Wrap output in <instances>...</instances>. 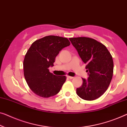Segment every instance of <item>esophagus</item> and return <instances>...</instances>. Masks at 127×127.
<instances>
[{
  "mask_svg": "<svg viewBox=\"0 0 127 127\" xmlns=\"http://www.w3.org/2000/svg\"><path fill=\"white\" fill-rule=\"evenodd\" d=\"M67 77H68V78L70 79H72L73 78V77H72V76H67Z\"/></svg>",
  "mask_w": 127,
  "mask_h": 127,
  "instance_id": "1",
  "label": "esophagus"
}]
</instances>
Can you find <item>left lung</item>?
<instances>
[{
    "mask_svg": "<svg viewBox=\"0 0 127 127\" xmlns=\"http://www.w3.org/2000/svg\"><path fill=\"white\" fill-rule=\"evenodd\" d=\"M83 62L86 64L88 77L83 79V84L76 89L79 97L94 100L107 91L112 80L113 62L112 55L104 45L86 37L69 38Z\"/></svg>",
    "mask_w": 127,
    "mask_h": 127,
    "instance_id": "obj_1",
    "label": "left lung"
}]
</instances>
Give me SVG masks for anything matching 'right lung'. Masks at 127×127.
Returning a JSON list of instances; mask_svg holds the SVG:
<instances>
[{
	"label": "right lung",
	"mask_w": 127,
	"mask_h": 127,
	"mask_svg": "<svg viewBox=\"0 0 127 127\" xmlns=\"http://www.w3.org/2000/svg\"><path fill=\"white\" fill-rule=\"evenodd\" d=\"M69 45L67 38L50 35L35 41L28 49L23 61L24 75L30 88L37 96L48 98L61 90L66 77L54 75L48 68L54 66L60 51Z\"/></svg>",
	"instance_id": "obj_1"
}]
</instances>
